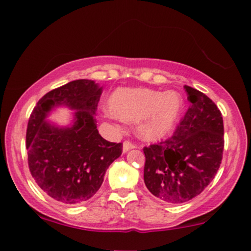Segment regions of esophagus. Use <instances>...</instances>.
Returning <instances> with one entry per match:
<instances>
[{
  "label": "esophagus",
  "instance_id": "1",
  "mask_svg": "<svg viewBox=\"0 0 251 251\" xmlns=\"http://www.w3.org/2000/svg\"><path fill=\"white\" fill-rule=\"evenodd\" d=\"M134 148H137V146H135L133 143L126 140V142H124V144H123V152H127L131 149H134Z\"/></svg>",
  "mask_w": 251,
  "mask_h": 251
}]
</instances>
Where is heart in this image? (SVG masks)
<instances>
[{
    "mask_svg": "<svg viewBox=\"0 0 251 251\" xmlns=\"http://www.w3.org/2000/svg\"><path fill=\"white\" fill-rule=\"evenodd\" d=\"M183 99L176 92L146 88H119L108 100L114 116L139 120L138 133L146 140H159L175 128L183 111Z\"/></svg>",
    "mask_w": 251,
    "mask_h": 251,
    "instance_id": "b5f03b06",
    "label": "heart"
}]
</instances>
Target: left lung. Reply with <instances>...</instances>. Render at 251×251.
Here are the masks:
<instances>
[{"instance_id": "obj_1", "label": "left lung", "mask_w": 251, "mask_h": 251, "mask_svg": "<svg viewBox=\"0 0 251 251\" xmlns=\"http://www.w3.org/2000/svg\"><path fill=\"white\" fill-rule=\"evenodd\" d=\"M190 107L174 134L144 148V181L152 195L172 204L196 197L211 183L222 163L224 126L216 103L184 86Z\"/></svg>"}]
</instances>
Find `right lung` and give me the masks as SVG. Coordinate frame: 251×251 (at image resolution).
Segmentation results:
<instances>
[{
  "instance_id": "right-lung-1",
  "label": "right lung",
  "mask_w": 251,
  "mask_h": 251,
  "mask_svg": "<svg viewBox=\"0 0 251 251\" xmlns=\"http://www.w3.org/2000/svg\"><path fill=\"white\" fill-rule=\"evenodd\" d=\"M102 88L92 80H74L51 89L36 103L28 122V166L37 185L63 204L89 200L101 186L106 170L123 152L122 143L105 140L96 112ZM76 109L70 128L44 122L54 105Z\"/></svg>"
}]
</instances>
